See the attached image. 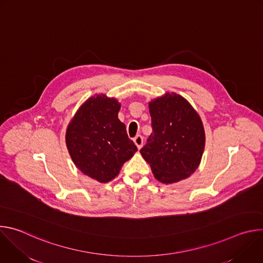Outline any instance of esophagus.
I'll return each mask as SVG.
<instances>
[{"mask_svg":"<svg viewBox=\"0 0 263 263\" xmlns=\"http://www.w3.org/2000/svg\"><path fill=\"white\" fill-rule=\"evenodd\" d=\"M133 140H134V143L136 144V146H137L138 148H140V147L142 146L143 138H142V136H141V135H137V136H135Z\"/></svg>","mask_w":263,"mask_h":263,"instance_id":"34e87169","label":"esophagus"}]
</instances>
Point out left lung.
<instances>
[{
	"label": "left lung",
	"mask_w": 263,
	"mask_h": 263,
	"mask_svg": "<svg viewBox=\"0 0 263 263\" xmlns=\"http://www.w3.org/2000/svg\"><path fill=\"white\" fill-rule=\"evenodd\" d=\"M153 132L140 153L154 177L165 184L189 178L198 168L205 132L197 111L184 98L166 93L148 104Z\"/></svg>",
	"instance_id": "8db88e82"
}]
</instances>
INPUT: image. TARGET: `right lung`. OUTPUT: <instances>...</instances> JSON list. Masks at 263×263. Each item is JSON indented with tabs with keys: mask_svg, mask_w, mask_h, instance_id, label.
<instances>
[{
	"mask_svg": "<svg viewBox=\"0 0 263 263\" xmlns=\"http://www.w3.org/2000/svg\"><path fill=\"white\" fill-rule=\"evenodd\" d=\"M121 104L98 95L77 111L66 130V145L76 166L88 177L106 183L115 179L137 147L119 118Z\"/></svg>",
	"mask_w": 263,
	"mask_h": 263,
	"instance_id": "right-lung-1",
	"label": "right lung"
}]
</instances>
